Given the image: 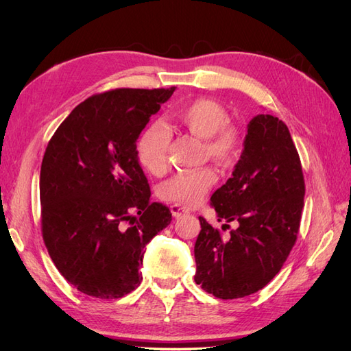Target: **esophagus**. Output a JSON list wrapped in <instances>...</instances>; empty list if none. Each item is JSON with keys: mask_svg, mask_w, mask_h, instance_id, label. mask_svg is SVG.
Returning <instances> with one entry per match:
<instances>
[{"mask_svg": "<svg viewBox=\"0 0 351 351\" xmlns=\"http://www.w3.org/2000/svg\"><path fill=\"white\" fill-rule=\"evenodd\" d=\"M169 209H171V214H173L174 218H180L182 215H186L187 212H189L187 208H184V206H182V205H177V204L169 206Z\"/></svg>", "mask_w": 351, "mask_h": 351, "instance_id": "esophagus-1", "label": "esophagus"}]
</instances>
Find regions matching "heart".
Listing matches in <instances>:
<instances>
[{"label":"heart","instance_id":"b5f03b06","mask_svg":"<svg viewBox=\"0 0 351 351\" xmlns=\"http://www.w3.org/2000/svg\"><path fill=\"white\" fill-rule=\"evenodd\" d=\"M176 121L195 136L205 139V152L222 164L236 159L241 146V134L234 124L226 123L227 112L212 99L197 98L178 107ZM169 134L164 125L154 123L146 127L136 142V154L142 167L151 174H162L167 167ZM217 182L212 168L177 173L159 189V195L168 202L183 206L199 205Z\"/></svg>","mask_w":351,"mask_h":351}]
</instances>
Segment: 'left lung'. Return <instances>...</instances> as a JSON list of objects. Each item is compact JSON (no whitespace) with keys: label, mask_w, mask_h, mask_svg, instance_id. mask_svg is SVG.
<instances>
[{"label":"left lung","mask_w":351,"mask_h":351,"mask_svg":"<svg viewBox=\"0 0 351 351\" xmlns=\"http://www.w3.org/2000/svg\"><path fill=\"white\" fill-rule=\"evenodd\" d=\"M243 146L231 178L210 196L218 221L239 226L222 237L199 217L195 243L196 284L224 300L262 290L280 272L295 243L304 199L300 158L285 123L269 114L253 117Z\"/></svg>","instance_id":"8db88e82"}]
</instances>
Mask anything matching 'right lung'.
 Here are the masks:
<instances>
[{"instance_id":"1","label":"right lung","mask_w":351,"mask_h":351,"mask_svg":"<svg viewBox=\"0 0 351 351\" xmlns=\"http://www.w3.org/2000/svg\"><path fill=\"white\" fill-rule=\"evenodd\" d=\"M169 89H115L79 104L60 124L40 165L42 236L73 287L120 299L142 281L146 244L171 222L151 202L136 142Z\"/></svg>"}]
</instances>
